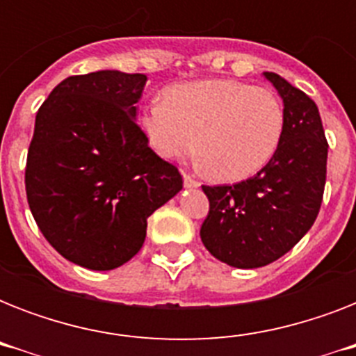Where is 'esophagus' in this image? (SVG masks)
<instances>
[{
	"instance_id": "1",
	"label": "esophagus",
	"mask_w": 356,
	"mask_h": 356,
	"mask_svg": "<svg viewBox=\"0 0 356 356\" xmlns=\"http://www.w3.org/2000/svg\"><path fill=\"white\" fill-rule=\"evenodd\" d=\"M183 181L186 188H197V186H200V183H197L194 177H190L188 173H183Z\"/></svg>"
}]
</instances>
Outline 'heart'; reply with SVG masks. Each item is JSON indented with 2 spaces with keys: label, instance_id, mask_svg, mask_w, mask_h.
I'll list each match as a JSON object with an SVG mask.
<instances>
[{
  "label": "heart",
  "instance_id": "obj_1",
  "mask_svg": "<svg viewBox=\"0 0 356 356\" xmlns=\"http://www.w3.org/2000/svg\"><path fill=\"white\" fill-rule=\"evenodd\" d=\"M140 131L156 155L183 161L197 149L214 177L240 181L268 164L284 131V108L270 88L209 79L170 86L149 103Z\"/></svg>",
  "mask_w": 356,
  "mask_h": 356
}]
</instances>
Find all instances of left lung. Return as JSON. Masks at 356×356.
I'll list each match as a JSON object with an SVG mask.
<instances>
[{
    "label": "left lung",
    "instance_id": "left-lung-1",
    "mask_svg": "<svg viewBox=\"0 0 356 356\" xmlns=\"http://www.w3.org/2000/svg\"><path fill=\"white\" fill-rule=\"evenodd\" d=\"M264 77L284 105L279 147L253 177L203 186L211 209L201 242L218 260L243 270L281 259L309 233L325 188L329 144L316 103L281 75Z\"/></svg>",
    "mask_w": 356,
    "mask_h": 356
}]
</instances>
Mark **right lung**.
I'll list each match as a JSON object with an SVG mask.
<instances>
[{
    "mask_svg": "<svg viewBox=\"0 0 356 356\" xmlns=\"http://www.w3.org/2000/svg\"><path fill=\"white\" fill-rule=\"evenodd\" d=\"M144 74L102 70L58 83L38 108L25 192L46 240L96 271L125 264L144 245L147 218L183 188L136 123Z\"/></svg>",
    "mask_w": 356,
    "mask_h": 356,
    "instance_id": "add662e5",
    "label": "right lung"
}]
</instances>
